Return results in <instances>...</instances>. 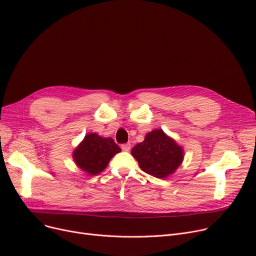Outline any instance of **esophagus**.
Wrapping results in <instances>:
<instances>
[{
    "instance_id": "1",
    "label": "esophagus",
    "mask_w": 256,
    "mask_h": 256,
    "mask_svg": "<svg viewBox=\"0 0 256 256\" xmlns=\"http://www.w3.org/2000/svg\"><path fill=\"white\" fill-rule=\"evenodd\" d=\"M121 148H122V150L128 152V150H130V143H124V144H121Z\"/></svg>"
}]
</instances>
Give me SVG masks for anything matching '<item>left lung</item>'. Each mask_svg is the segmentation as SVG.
Returning a JSON list of instances; mask_svg holds the SVG:
<instances>
[{
  "label": "left lung",
  "mask_w": 256,
  "mask_h": 256,
  "mask_svg": "<svg viewBox=\"0 0 256 256\" xmlns=\"http://www.w3.org/2000/svg\"><path fill=\"white\" fill-rule=\"evenodd\" d=\"M132 154L140 168L156 178H166L172 174L183 160V150L162 130H154L143 142L132 148Z\"/></svg>",
  "instance_id": "left-lung-1"
}]
</instances>
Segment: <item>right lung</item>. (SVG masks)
I'll return each mask as SVG.
<instances>
[{
    "label": "right lung",
    "instance_id": "obj_1",
    "mask_svg": "<svg viewBox=\"0 0 256 256\" xmlns=\"http://www.w3.org/2000/svg\"><path fill=\"white\" fill-rule=\"evenodd\" d=\"M121 150L110 138L88 134L78 148L74 150L75 163L88 174L102 172L117 152Z\"/></svg>",
    "mask_w": 256,
    "mask_h": 256
}]
</instances>
